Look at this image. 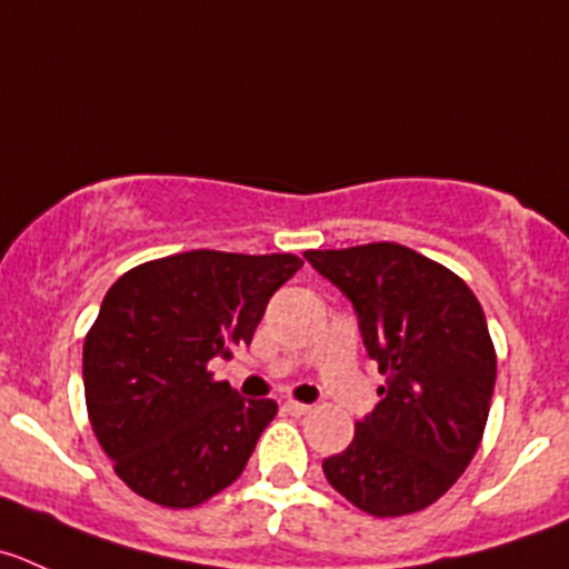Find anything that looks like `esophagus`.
<instances>
[{
  "instance_id": "1",
  "label": "esophagus",
  "mask_w": 569,
  "mask_h": 569,
  "mask_svg": "<svg viewBox=\"0 0 569 569\" xmlns=\"http://www.w3.org/2000/svg\"><path fill=\"white\" fill-rule=\"evenodd\" d=\"M283 411L291 413V417H302V413L311 411V406H306V402H297V400H286Z\"/></svg>"
}]
</instances>
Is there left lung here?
<instances>
[{
  "label": "left lung",
  "mask_w": 569,
  "mask_h": 569,
  "mask_svg": "<svg viewBox=\"0 0 569 569\" xmlns=\"http://www.w3.org/2000/svg\"><path fill=\"white\" fill-rule=\"evenodd\" d=\"M306 258L352 302L386 378L347 450L322 461L325 478L367 515H413L459 481L487 428L498 358L481 302L448 267L391 241Z\"/></svg>",
  "instance_id": "1"
}]
</instances>
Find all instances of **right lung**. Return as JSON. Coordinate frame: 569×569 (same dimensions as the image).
<instances>
[{"mask_svg": "<svg viewBox=\"0 0 569 569\" xmlns=\"http://www.w3.org/2000/svg\"><path fill=\"white\" fill-rule=\"evenodd\" d=\"M302 261L289 252L191 250L121 274L82 345L91 428L141 498L191 509L244 472L278 413L208 363L252 341L267 302Z\"/></svg>", "mask_w": 569, "mask_h": 569, "instance_id": "obj_1", "label": "right lung"}]
</instances>
